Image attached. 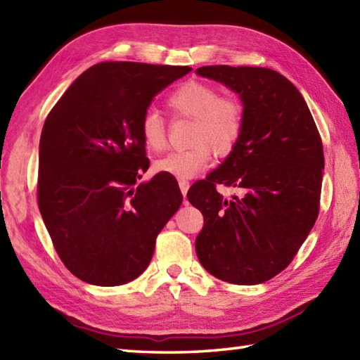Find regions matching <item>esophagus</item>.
Listing matches in <instances>:
<instances>
[{"instance_id":"obj_1","label":"esophagus","mask_w":360,"mask_h":360,"mask_svg":"<svg viewBox=\"0 0 360 360\" xmlns=\"http://www.w3.org/2000/svg\"><path fill=\"white\" fill-rule=\"evenodd\" d=\"M179 188H181L182 195H184V198H186V195H187V192H188V188H190V182L186 181V179H181V181H179Z\"/></svg>"}]
</instances>
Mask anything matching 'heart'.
Returning a JSON list of instances; mask_svg holds the SVG:
<instances>
[{
	"mask_svg": "<svg viewBox=\"0 0 360 360\" xmlns=\"http://www.w3.org/2000/svg\"><path fill=\"white\" fill-rule=\"evenodd\" d=\"M167 106L176 117L192 119L187 150L173 151L156 160L155 170L178 179L193 178L209 165L210 150L226 156L240 141L244 110L235 97L219 96L218 88L200 80L182 83L167 97ZM141 136L150 151L167 147V124L156 111H147L141 120Z\"/></svg>",
	"mask_w": 360,
	"mask_h": 360,
	"instance_id": "b5f03b06",
	"label": "heart"
}]
</instances>
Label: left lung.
<instances>
[{
  "label": "left lung",
  "mask_w": 360,
  "mask_h": 360,
  "mask_svg": "<svg viewBox=\"0 0 360 360\" xmlns=\"http://www.w3.org/2000/svg\"><path fill=\"white\" fill-rule=\"evenodd\" d=\"M196 74L224 83L244 106L235 148L187 193L204 217L196 255L213 277L258 285L286 269L319 217L322 139L304 98L280 72L215 65ZM219 184L240 193L226 200Z\"/></svg>",
  "instance_id": "1"
}]
</instances>
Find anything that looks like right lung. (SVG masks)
<instances>
[{
	"instance_id": "obj_1",
	"label": "right lung",
	"mask_w": 360,
	"mask_h": 360,
	"mask_svg": "<svg viewBox=\"0 0 360 360\" xmlns=\"http://www.w3.org/2000/svg\"><path fill=\"white\" fill-rule=\"evenodd\" d=\"M190 66L102 62L68 88L40 137L38 209L63 264L82 281L139 277L182 204L174 176L148 170L141 120L153 97Z\"/></svg>"
}]
</instances>
